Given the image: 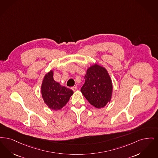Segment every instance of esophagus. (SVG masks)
Returning a JSON list of instances; mask_svg holds the SVG:
<instances>
[{"label":"esophagus","instance_id":"34e87169","mask_svg":"<svg viewBox=\"0 0 158 158\" xmlns=\"http://www.w3.org/2000/svg\"><path fill=\"white\" fill-rule=\"evenodd\" d=\"M71 89H73L74 91H76V90L77 89V87L76 86H74V87H73Z\"/></svg>","mask_w":158,"mask_h":158}]
</instances>
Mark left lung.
Wrapping results in <instances>:
<instances>
[{
    "label": "left lung",
    "mask_w": 158,
    "mask_h": 158,
    "mask_svg": "<svg viewBox=\"0 0 158 158\" xmlns=\"http://www.w3.org/2000/svg\"><path fill=\"white\" fill-rule=\"evenodd\" d=\"M85 81L81 91L83 96L97 109L103 108L111 100L113 85L105 67L94 64L87 69Z\"/></svg>",
    "instance_id": "1"
}]
</instances>
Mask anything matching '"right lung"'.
Masks as SVG:
<instances>
[{"label":"right lung","instance_id":"obj_1","mask_svg":"<svg viewBox=\"0 0 158 158\" xmlns=\"http://www.w3.org/2000/svg\"><path fill=\"white\" fill-rule=\"evenodd\" d=\"M53 76L54 71L51 69L44 76L42 82L41 95L48 107L57 111L67 104L74 92L55 81Z\"/></svg>","mask_w":158,"mask_h":158}]
</instances>
